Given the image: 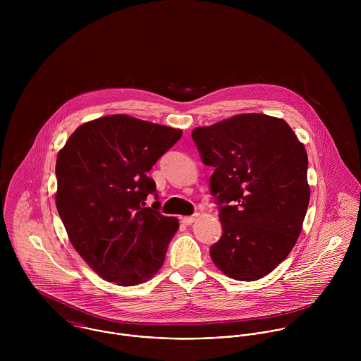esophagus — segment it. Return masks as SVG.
I'll return each instance as SVG.
<instances>
[{"label": "esophagus", "mask_w": 361, "mask_h": 361, "mask_svg": "<svg viewBox=\"0 0 361 361\" xmlns=\"http://www.w3.org/2000/svg\"><path fill=\"white\" fill-rule=\"evenodd\" d=\"M199 216V214H195V215H189V216H183L182 218V222L185 224V225H192L195 221H196V218Z\"/></svg>", "instance_id": "obj_1"}]
</instances>
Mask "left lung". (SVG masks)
Instances as JSON below:
<instances>
[{
    "label": "left lung",
    "instance_id": "8db88e82",
    "mask_svg": "<svg viewBox=\"0 0 361 361\" xmlns=\"http://www.w3.org/2000/svg\"><path fill=\"white\" fill-rule=\"evenodd\" d=\"M192 137L214 168L211 195L219 206L221 239L214 264L236 281H257L298 242L309 207L307 153L292 128L265 114H240Z\"/></svg>",
    "mask_w": 361,
    "mask_h": 361
}]
</instances>
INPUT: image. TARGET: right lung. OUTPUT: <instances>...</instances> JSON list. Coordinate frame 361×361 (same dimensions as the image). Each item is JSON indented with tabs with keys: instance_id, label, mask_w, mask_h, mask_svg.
I'll return each instance as SVG.
<instances>
[{
	"instance_id": "add662e5",
	"label": "right lung",
	"mask_w": 361,
	"mask_h": 361,
	"mask_svg": "<svg viewBox=\"0 0 361 361\" xmlns=\"http://www.w3.org/2000/svg\"><path fill=\"white\" fill-rule=\"evenodd\" d=\"M182 136L129 115L80 125L56 157L55 204L68 238L89 267L108 282L133 286L153 278L179 228L159 202L146 206L155 182L147 176Z\"/></svg>"
}]
</instances>
